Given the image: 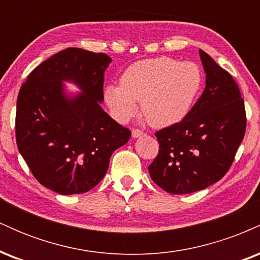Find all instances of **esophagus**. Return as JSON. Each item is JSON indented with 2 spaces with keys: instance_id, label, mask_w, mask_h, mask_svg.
I'll list each match as a JSON object with an SVG mask.
<instances>
[{
  "instance_id": "esophagus-1",
  "label": "esophagus",
  "mask_w": 260,
  "mask_h": 260,
  "mask_svg": "<svg viewBox=\"0 0 260 260\" xmlns=\"http://www.w3.org/2000/svg\"><path fill=\"white\" fill-rule=\"evenodd\" d=\"M143 136H144V133H143L142 131H139V129H133L132 131L133 138H139V137H143Z\"/></svg>"
}]
</instances>
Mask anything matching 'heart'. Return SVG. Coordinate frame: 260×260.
I'll list each match as a JSON object with an SVG mask.
<instances>
[{"label": "heart", "instance_id": "b5f03b06", "mask_svg": "<svg viewBox=\"0 0 260 260\" xmlns=\"http://www.w3.org/2000/svg\"><path fill=\"white\" fill-rule=\"evenodd\" d=\"M203 74L193 62L170 57L142 59L131 64L121 77V84L105 88L106 105L113 117L126 122L142 112L156 128L174 126L187 117L201 92Z\"/></svg>", "mask_w": 260, "mask_h": 260}]
</instances>
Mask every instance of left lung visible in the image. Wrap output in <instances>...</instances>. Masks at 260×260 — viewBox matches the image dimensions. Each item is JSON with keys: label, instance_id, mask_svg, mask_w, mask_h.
<instances>
[{"label": "left lung", "instance_id": "obj_1", "mask_svg": "<svg viewBox=\"0 0 260 260\" xmlns=\"http://www.w3.org/2000/svg\"><path fill=\"white\" fill-rule=\"evenodd\" d=\"M205 72L202 96L184 120L155 133L159 154L151 180L171 194L202 190L229 171L246 132V111L231 74L199 50Z\"/></svg>", "mask_w": 260, "mask_h": 260}]
</instances>
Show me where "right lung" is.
Here are the masks:
<instances>
[{"label":"right lung","mask_w":260,"mask_h":260,"mask_svg":"<svg viewBox=\"0 0 260 260\" xmlns=\"http://www.w3.org/2000/svg\"><path fill=\"white\" fill-rule=\"evenodd\" d=\"M111 61L105 53L68 47L39 64L18 94V150L34 177L58 194L94 188L113 151L131 138L101 107ZM64 82L81 91L70 92Z\"/></svg>","instance_id":"right-lung-1"}]
</instances>
